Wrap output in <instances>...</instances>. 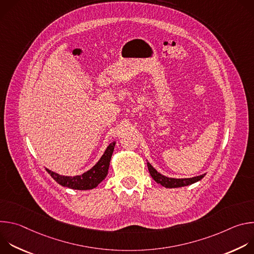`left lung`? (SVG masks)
Masks as SVG:
<instances>
[{
	"label": "left lung",
	"instance_id": "obj_1",
	"mask_svg": "<svg viewBox=\"0 0 254 254\" xmlns=\"http://www.w3.org/2000/svg\"><path fill=\"white\" fill-rule=\"evenodd\" d=\"M148 169H149V172H150L152 178L156 181V182L166 188H178V187L188 186V185L198 182V181H200L205 176V174H204L201 176H197L194 178H188V179H174V178H168L166 176L161 175L152 167V165L150 163H148Z\"/></svg>",
	"mask_w": 254,
	"mask_h": 254
}]
</instances>
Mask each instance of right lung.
I'll list each match as a JSON object with an SVG mask.
<instances>
[{"label":"right lung","mask_w":254,"mask_h":254,"mask_svg":"<svg viewBox=\"0 0 254 254\" xmlns=\"http://www.w3.org/2000/svg\"><path fill=\"white\" fill-rule=\"evenodd\" d=\"M116 142H112L110 146L107 147L104 154L97 162V164L91 168L89 171L83 173L80 176L74 177H68V176H61L50 170L46 169V171L50 174V176L56 181L58 184L63 187H68L75 190H89L95 188L101 181L107 175L108 167H110V162L115 150Z\"/></svg>","instance_id":"obj_1"}]
</instances>
